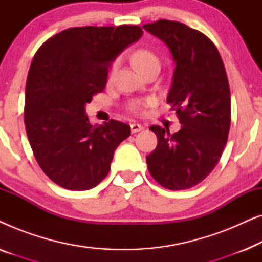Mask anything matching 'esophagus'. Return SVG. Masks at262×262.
Masks as SVG:
<instances>
[{
  "label": "esophagus",
  "mask_w": 262,
  "mask_h": 262,
  "mask_svg": "<svg viewBox=\"0 0 262 262\" xmlns=\"http://www.w3.org/2000/svg\"><path fill=\"white\" fill-rule=\"evenodd\" d=\"M143 128H144V127H143L141 124H136V123L131 124V132H132V134H136V132L142 131Z\"/></svg>",
  "instance_id": "34e87169"
}]
</instances>
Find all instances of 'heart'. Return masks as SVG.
Listing matches in <instances>:
<instances>
[{"mask_svg":"<svg viewBox=\"0 0 262 262\" xmlns=\"http://www.w3.org/2000/svg\"><path fill=\"white\" fill-rule=\"evenodd\" d=\"M134 63L136 64V67L138 68V70L143 69V68L150 66V64H154V63H159V58H157V56L155 53L150 51V50H146V49H141V50H137L134 53ZM118 67H119V59H116L114 62L111 64V68H110V74L113 75L116 73ZM135 110H139V106L136 105L134 107Z\"/></svg>","mask_w":262,"mask_h":262,"instance_id":"heart-1","label":"heart"}]
</instances>
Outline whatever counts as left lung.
Returning <instances> with one entry per match:
<instances>
[{"instance_id": "left-lung-1", "label": "left lung", "mask_w": 262, "mask_h": 262, "mask_svg": "<svg viewBox=\"0 0 262 262\" xmlns=\"http://www.w3.org/2000/svg\"><path fill=\"white\" fill-rule=\"evenodd\" d=\"M169 49L175 63L167 103L182 125L170 134L152 125L157 146L146 156L148 169L161 186L186 189L202 182L220 161L230 128V88L223 60L202 32L178 21L143 26Z\"/></svg>"}]
</instances>
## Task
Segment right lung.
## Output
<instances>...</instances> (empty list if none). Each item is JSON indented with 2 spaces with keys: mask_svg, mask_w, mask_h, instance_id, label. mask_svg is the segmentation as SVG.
Segmentation results:
<instances>
[{
  "mask_svg": "<svg viewBox=\"0 0 262 262\" xmlns=\"http://www.w3.org/2000/svg\"><path fill=\"white\" fill-rule=\"evenodd\" d=\"M143 34L139 26L74 27L42 44L25 92V126L42 171L60 187L87 191L111 169L130 125L111 119L91 125L85 105L102 92L118 56Z\"/></svg>",
  "mask_w": 262,
  "mask_h": 262,
  "instance_id": "right-lung-1",
  "label": "right lung"
}]
</instances>
